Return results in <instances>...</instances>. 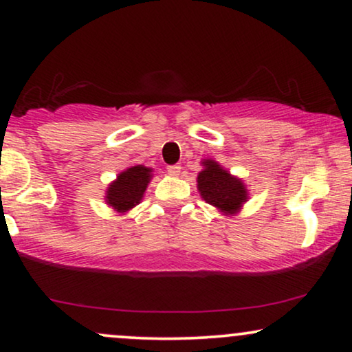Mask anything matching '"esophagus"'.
<instances>
[{"label": "esophagus", "instance_id": "esophagus-1", "mask_svg": "<svg viewBox=\"0 0 352 352\" xmlns=\"http://www.w3.org/2000/svg\"><path fill=\"white\" fill-rule=\"evenodd\" d=\"M181 170H182L181 165H170V166H168V173H170L171 176H179Z\"/></svg>", "mask_w": 352, "mask_h": 352}]
</instances>
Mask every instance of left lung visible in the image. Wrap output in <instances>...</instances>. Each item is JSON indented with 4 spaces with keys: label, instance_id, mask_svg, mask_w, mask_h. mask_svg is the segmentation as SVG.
<instances>
[{
    "label": "left lung",
    "instance_id": "1",
    "mask_svg": "<svg viewBox=\"0 0 352 352\" xmlns=\"http://www.w3.org/2000/svg\"><path fill=\"white\" fill-rule=\"evenodd\" d=\"M204 170L197 176V187L206 204L224 214H235L248 200L247 187L239 177L230 175L218 162L204 160Z\"/></svg>",
    "mask_w": 352,
    "mask_h": 352
}]
</instances>
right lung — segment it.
I'll return each instance as SVG.
<instances>
[{"label": "right lung", "instance_id": "obj_1", "mask_svg": "<svg viewBox=\"0 0 352 352\" xmlns=\"http://www.w3.org/2000/svg\"><path fill=\"white\" fill-rule=\"evenodd\" d=\"M152 179V170L136 165L120 173L112 184L107 187L105 201L118 213H126L142 200L148 182Z\"/></svg>", "mask_w": 352, "mask_h": 352}]
</instances>
